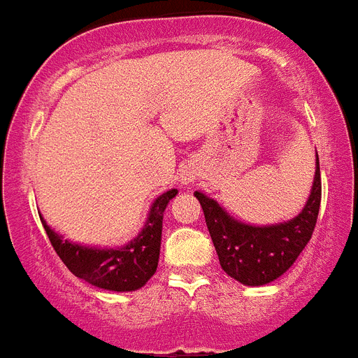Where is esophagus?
Returning <instances> with one entry per match:
<instances>
[{"label": "esophagus", "instance_id": "34e87169", "mask_svg": "<svg viewBox=\"0 0 358 358\" xmlns=\"http://www.w3.org/2000/svg\"><path fill=\"white\" fill-rule=\"evenodd\" d=\"M192 179H194V176H189V173H182V176H181V181L185 182V185H186V182L192 181Z\"/></svg>", "mask_w": 358, "mask_h": 358}]
</instances>
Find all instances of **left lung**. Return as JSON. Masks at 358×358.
<instances>
[{
    "mask_svg": "<svg viewBox=\"0 0 358 358\" xmlns=\"http://www.w3.org/2000/svg\"><path fill=\"white\" fill-rule=\"evenodd\" d=\"M195 197L204 211L224 273L243 285H265L287 273L312 238L321 206L319 157L315 159L314 185L305 208L297 217L283 224L251 226L238 222L208 195L195 192Z\"/></svg>",
    "mask_w": 358,
    "mask_h": 358,
    "instance_id": "8db88e82",
    "label": "left lung"
}]
</instances>
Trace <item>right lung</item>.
Returning <instances> with one entry per match:
<instances>
[{
    "instance_id": "1",
    "label": "right lung",
    "mask_w": 358,
    "mask_h": 358,
    "mask_svg": "<svg viewBox=\"0 0 358 358\" xmlns=\"http://www.w3.org/2000/svg\"><path fill=\"white\" fill-rule=\"evenodd\" d=\"M177 195V189H169L159 195L150 208L147 224L131 243L118 249H98L78 245L55 233L43 217L44 231L66 267L80 280L103 290L131 292L147 283L156 273L159 262L163 213L169 202Z\"/></svg>"
}]
</instances>
